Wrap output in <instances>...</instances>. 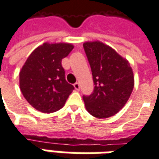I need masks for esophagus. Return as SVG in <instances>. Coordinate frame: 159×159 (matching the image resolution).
<instances>
[{
    "mask_svg": "<svg viewBox=\"0 0 159 159\" xmlns=\"http://www.w3.org/2000/svg\"><path fill=\"white\" fill-rule=\"evenodd\" d=\"M74 88H75V89L78 91V90L80 89V84H79V83H75V84H74Z\"/></svg>",
    "mask_w": 159,
    "mask_h": 159,
    "instance_id": "obj_1",
    "label": "esophagus"
}]
</instances>
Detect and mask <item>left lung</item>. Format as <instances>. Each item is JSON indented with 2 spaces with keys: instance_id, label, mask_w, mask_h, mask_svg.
<instances>
[{
  "instance_id": "8db88e82",
  "label": "left lung",
  "mask_w": 159,
  "mask_h": 159,
  "mask_svg": "<svg viewBox=\"0 0 159 159\" xmlns=\"http://www.w3.org/2000/svg\"><path fill=\"white\" fill-rule=\"evenodd\" d=\"M83 48L94 83L93 93L83 97L87 111L97 118L114 116L125 106L133 91L132 68L127 59L103 42H84Z\"/></svg>"
}]
</instances>
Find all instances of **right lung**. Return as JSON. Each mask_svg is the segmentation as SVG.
Wrapping results in <instances>:
<instances>
[{"label": "right lung", "mask_w": 159, "mask_h": 159, "mask_svg": "<svg viewBox=\"0 0 159 159\" xmlns=\"http://www.w3.org/2000/svg\"><path fill=\"white\" fill-rule=\"evenodd\" d=\"M74 48L70 43L45 42L33 51L19 72V87L36 110L51 113L61 109L74 89L66 82L62 59Z\"/></svg>", "instance_id": "1"}]
</instances>
